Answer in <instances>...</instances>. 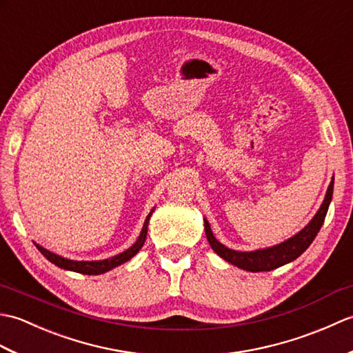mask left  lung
Masks as SVG:
<instances>
[{
  "instance_id": "1",
  "label": "left lung",
  "mask_w": 353,
  "mask_h": 353,
  "mask_svg": "<svg viewBox=\"0 0 353 353\" xmlns=\"http://www.w3.org/2000/svg\"><path fill=\"white\" fill-rule=\"evenodd\" d=\"M332 192H334V177L327 186L323 203H321L317 214L312 216V220L306 224L301 232H297L296 235H292L291 238L285 239L283 243H279L276 245L265 247V249L252 250V252H239V250L229 249V247L221 244L219 239L214 236L211 226H209L208 220L205 219L206 238L209 244H211L212 250L219 254L220 258L229 262V264L252 273L270 272V270L282 267L285 264H288V262L297 259L311 245L314 238L317 236L320 228L323 226L329 205H331L332 201Z\"/></svg>"
}]
</instances>
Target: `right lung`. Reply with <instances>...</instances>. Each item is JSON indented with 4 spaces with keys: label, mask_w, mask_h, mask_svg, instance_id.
I'll return each instance as SVG.
<instances>
[{
    "label": "right lung",
    "mask_w": 353,
    "mask_h": 353,
    "mask_svg": "<svg viewBox=\"0 0 353 353\" xmlns=\"http://www.w3.org/2000/svg\"><path fill=\"white\" fill-rule=\"evenodd\" d=\"M153 212H154V208L147 215V219L144 221V226H142L141 234H139L137 241H134V244L130 245L127 250L118 253V254H115V256L108 258V259H101V261H74V259H66V258L59 256V254L52 253V252H50L47 249H43V247L39 245V244L34 243V245L37 247V250H39L50 262H52V264L57 265V267H61L63 270H70V272L83 273V274H101V273L109 272V270H112V268H115L118 265L124 264V262H127V261H130L134 256V254H137L141 250V247L144 245V243H145L150 216H152Z\"/></svg>",
    "instance_id": "right-lung-1"
}]
</instances>
